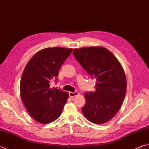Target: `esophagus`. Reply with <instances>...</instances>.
Wrapping results in <instances>:
<instances>
[{"instance_id": "esophagus-1", "label": "esophagus", "mask_w": 149, "mask_h": 149, "mask_svg": "<svg viewBox=\"0 0 149 149\" xmlns=\"http://www.w3.org/2000/svg\"><path fill=\"white\" fill-rule=\"evenodd\" d=\"M79 94V93L77 91H74V92H69V96L70 97H74L75 96Z\"/></svg>"}]
</instances>
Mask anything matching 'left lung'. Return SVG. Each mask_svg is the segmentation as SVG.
<instances>
[{"mask_svg": "<svg viewBox=\"0 0 149 149\" xmlns=\"http://www.w3.org/2000/svg\"><path fill=\"white\" fill-rule=\"evenodd\" d=\"M73 54L91 78L96 80V91L84 95L83 115L96 124L108 122L118 111L125 96L127 81L121 64L102 47L75 49Z\"/></svg>", "mask_w": 149, "mask_h": 149, "instance_id": "8db88e82", "label": "left lung"}]
</instances>
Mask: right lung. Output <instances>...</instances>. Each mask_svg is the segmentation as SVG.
Wrapping results in <instances>:
<instances>
[{
	"label": "right lung",
	"instance_id": "obj_1",
	"mask_svg": "<svg viewBox=\"0 0 149 149\" xmlns=\"http://www.w3.org/2000/svg\"><path fill=\"white\" fill-rule=\"evenodd\" d=\"M72 49L52 47L40 50L24 68L20 86V96L29 115L38 122L47 124L61 115L68 98V92L50 88L57 80L63 63Z\"/></svg>",
	"mask_w": 149,
	"mask_h": 149
}]
</instances>
